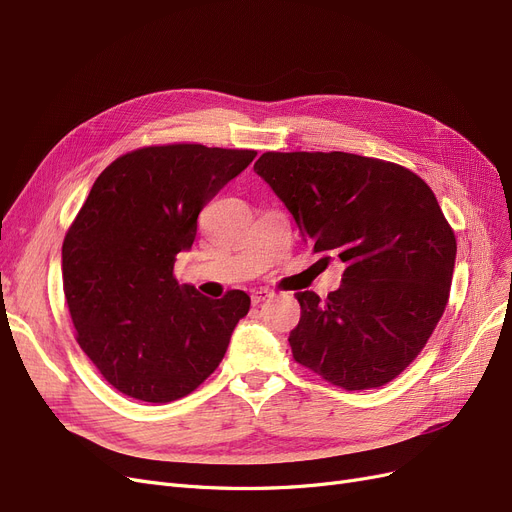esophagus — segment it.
Listing matches in <instances>:
<instances>
[{"label":"esophagus","mask_w":512,"mask_h":512,"mask_svg":"<svg viewBox=\"0 0 512 512\" xmlns=\"http://www.w3.org/2000/svg\"><path fill=\"white\" fill-rule=\"evenodd\" d=\"M272 295H274V293L268 291V288H259V291H253L251 301H253V305H259V303H263V301H268Z\"/></svg>","instance_id":"esophagus-1"}]
</instances>
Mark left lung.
Masks as SVG:
<instances>
[{
	"label": "left lung",
	"mask_w": 512,
	"mask_h": 512,
	"mask_svg": "<svg viewBox=\"0 0 512 512\" xmlns=\"http://www.w3.org/2000/svg\"><path fill=\"white\" fill-rule=\"evenodd\" d=\"M253 169L320 261L345 263L326 301L295 295L293 358L349 391L387 385L427 345L450 295L456 238L433 190L349 152H265Z\"/></svg>",
	"instance_id": "1"
}]
</instances>
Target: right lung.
Listing matches in <instances>:
<instances>
[{
  "label": "right lung",
  "mask_w": 512,
  "mask_h": 512,
  "mask_svg": "<svg viewBox=\"0 0 512 512\" xmlns=\"http://www.w3.org/2000/svg\"><path fill=\"white\" fill-rule=\"evenodd\" d=\"M255 150L203 144L123 154L94 182L62 244L77 343L117 391L150 404L192 393L219 366L251 297L209 299L173 278L196 219Z\"/></svg>",
  "instance_id": "add662e5"
}]
</instances>
